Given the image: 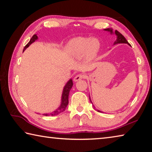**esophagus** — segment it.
Wrapping results in <instances>:
<instances>
[{
  "label": "esophagus",
  "mask_w": 152,
  "mask_h": 152,
  "mask_svg": "<svg viewBox=\"0 0 152 152\" xmlns=\"http://www.w3.org/2000/svg\"><path fill=\"white\" fill-rule=\"evenodd\" d=\"M86 78V76L84 74H79L78 75H76L75 77L74 78V82H78V80H80L82 79H84Z\"/></svg>",
  "instance_id": "esophagus-1"
}]
</instances>
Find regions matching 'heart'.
I'll list each match as a JSON object with an SVG mask.
<instances>
[{"label":"heart","mask_w":152,"mask_h":152,"mask_svg":"<svg viewBox=\"0 0 152 152\" xmlns=\"http://www.w3.org/2000/svg\"><path fill=\"white\" fill-rule=\"evenodd\" d=\"M99 49L100 42L96 38L76 37L68 42L65 51L69 56L74 58L82 56L84 60L88 61L94 60Z\"/></svg>","instance_id":"obj_1"}]
</instances>
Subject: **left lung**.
<instances>
[{
    "label": "left lung",
    "instance_id": "left-lung-1",
    "mask_svg": "<svg viewBox=\"0 0 152 152\" xmlns=\"http://www.w3.org/2000/svg\"><path fill=\"white\" fill-rule=\"evenodd\" d=\"M104 31H109L110 33H111V34L113 33V29H110V28H108V29H104ZM115 34H116V35H117V39H116V41H115V42L114 44H117V43H127V44H129V43H128V42L127 41V39H125L124 36H123V35L121 34V33H119V32L118 31H117V30H115ZM90 101H91V102H92L91 100V98H90ZM94 109H95V107H94ZM97 111H98V112H101V110H97Z\"/></svg>",
    "mask_w": 152,
    "mask_h": 152
}]
</instances>
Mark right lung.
Segmentation results:
<instances>
[{"label":"right lung","instance_id":"add662e5","mask_svg":"<svg viewBox=\"0 0 152 152\" xmlns=\"http://www.w3.org/2000/svg\"><path fill=\"white\" fill-rule=\"evenodd\" d=\"M38 39L37 35H34L33 37L31 38V39L29 41V42L27 43V44L25 46V48L23 49V51L26 50V49L29 47V46L32 43L35 42V40H37ZM73 86V82L72 80L70 79L68 82H67L66 84L64 86V88L63 89V92H62V95H61V102L60 106L57 109L51 113H45V114H43V115L45 116H54V115H57L60 113L64 112V110H66V108L67 107L68 104V96H69V92H70V91L72 88V87Z\"/></svg>","mask_w":152,"mask_h":152}]
</instances>
